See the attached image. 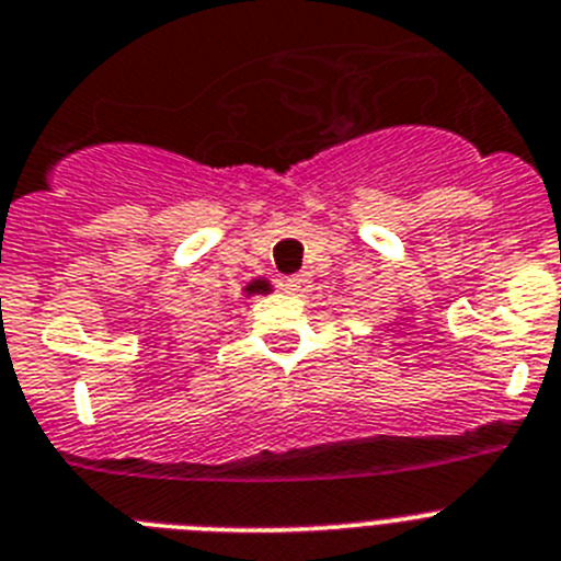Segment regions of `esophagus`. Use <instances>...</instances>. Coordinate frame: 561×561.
Returning <instances> with one entry per match:
<instances>
[{
  "label": "esophagus",
  "instance_id": "1",
  "mask_svg": "<svg viewBox=\"0 0 561 561\" xmlns=\"http://www.w3.org/2000/svg\"><path fill=\"white\" fill-rule=\"evenodd\" d=\"M310 287H313V282H310L308 271H301V274H294L285 279V290L294 296H308Z\"/></svg>",
  "mask_w": 561,
  "mask_h": 561
}]
</instances>
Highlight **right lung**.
I'll list each match as a JSON object with an SVG mask.
<instances>
[{
    "mask_svg": "<svg viewBox=\"0 0 561 561\" xmlns=\"http://www.w3.org/2000/svg\"><path fill=\"white\" fill-rule=\"evenodd\" d=\"M271 290H274V287H271V282L267 279H251L245 287H242V294L245 296H265L271 294Z\"/></svg>",
    "mask_w": 561,
    "mask_h": 561,
    "instance_id": "right-lung-1",
    "label": "right lung"
}]
</instances>
